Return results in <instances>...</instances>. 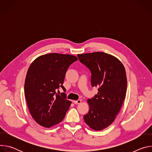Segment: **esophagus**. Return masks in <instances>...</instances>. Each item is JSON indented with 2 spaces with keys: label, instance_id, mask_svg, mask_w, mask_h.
Wrapping results in <instances>:
<instances>
[{
  "label": "esophagus",
  "instance_id": "esophagus-1",
  "mask_svg": "<svg viewBox=\"0 0 152 152\" xmlns=\"http://www.w3.org/2000/svg\"><path fill=\"white\" fill-rule=\"evenodd\" d=\"M81 100H74L73 103L75 104H80L81 103Z\"/></svg>",
  "mask_w": 152,
  "mask_h": 152
}]
</instances>
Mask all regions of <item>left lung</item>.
Wrapping results in <instances>:
<instances>
[{
    "label": "left lung",
    "mask_w": 152,
    "mask_h": 152,
    "mask_svg": "<svg viewBox=\"0 0 152 152\" xmlns=\"http://www.w3.org/2000/svg\"><path fill=\"white\" fill-rule=\"evenodd\" d=\"M77 56L91 72V86L98 88L97 94L87 100L90 110L83 119L91 129L101 131L114 122L121 110L127 90L126 70L118 58L106 53Z\"/></svg>",
    "instance_id": "1"
}]
</instances>
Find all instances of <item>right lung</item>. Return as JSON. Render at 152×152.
Returning <instances> with one entry per match:
<instances>
[{
	"mask_svg": "<svg viewBox=\"0 0 152 152\" xmlns=\"http://www.w3.org/2000/svg\"><path fill=\"white\" fill-rule=\"evenodd\" d=\"M76 56L52 53L41 55L31 64L25 82V96L30 114L41 126L49 128L62 121L72 102L56 91L63 86L66 72ZM59 92V91H58Z\"/></svg>",
	"mask_w": 152,
	"mask_h": 152,
	"instance_id": "add662e5",
	"label": "right lung"
}]
</instances>
